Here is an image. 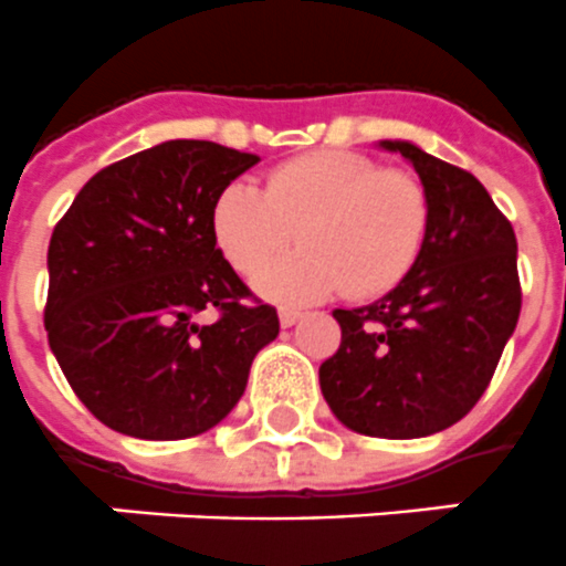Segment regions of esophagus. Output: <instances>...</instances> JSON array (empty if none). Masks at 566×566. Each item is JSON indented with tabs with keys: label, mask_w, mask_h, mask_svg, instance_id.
Here are the masks:
<instances>
[{
	"label": "esophagus",
	"mask_w": 566,
	"mask_h": 566,
	"mask_svg": "<svg viewBox=\"0 0 566 566\" xmlns=\"http://www.w3.org/2000/svg\"><path fill=\"white\" fill-rule=\"evenodd\" d=\"M277 315H280V324H283V327H295L297 321L304 318V312L292 310V306H283V310H280Z\"/></svg>",
	"instance_id": "esophagus-1"
}]
</instances>
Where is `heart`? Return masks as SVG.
<instances>
[{"instance_id": "obj_1", "label": "heart", "mask_w": 566, "mask_h": 566, "mask_svg": "<svg viewBox=\"0 0 566 566\" xmlns=\"http://www.w3.org/2000/svg\"><path fill=\"white\" fill-rule=\"evenodd\" d=\"M420 180L354 151H315L280 163L262 180L221 189L212 237L239 274L256 277L298 230L302 251L260 280L256 292L283 304L318 301L338 289L374 297L397 286L427 237Z\"/></svg>"}]
</instances>
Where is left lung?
<instances>
[{
    "mask_svg": "<svg viewBox=\"0 0 566 566\" xmlns=\"http://www.w3.org/2000/svg\"><path fill=\"white\" fill-rule=\"evenodd\" d=\"M415 166L429 224L388 295L336 310L342 345L318 368L342 423L374 438H423L462 420L494 377L520 318L512 221L470 171L406 139H382Z\"/></svg>",
    "mask_w": 566,
    "mask_h": 566,
    "instance_id": "left-lung-1",
    "label": "left lung"
}]
</instances>
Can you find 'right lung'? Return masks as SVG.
I'll return each mask as SVG.
<instances>
[{"mask_svg":"<svg viewBox=\"0 0 566 566\" xmlns=\"http://www.w3.org/2000/svg\"><path fill=\"white\" fill-rule=\"evenodd\" d=\"M260 160L169 139L84 184L49 242V347L104 427L146 441L201 436L245 395L280 333L212 237L221 189ZM220 318L201 325L197 315Z\"/></svg>","mask_w":566,"mask_h":566,"instance_id":"right-lung-1","label":"right lung"}]
</instances>
